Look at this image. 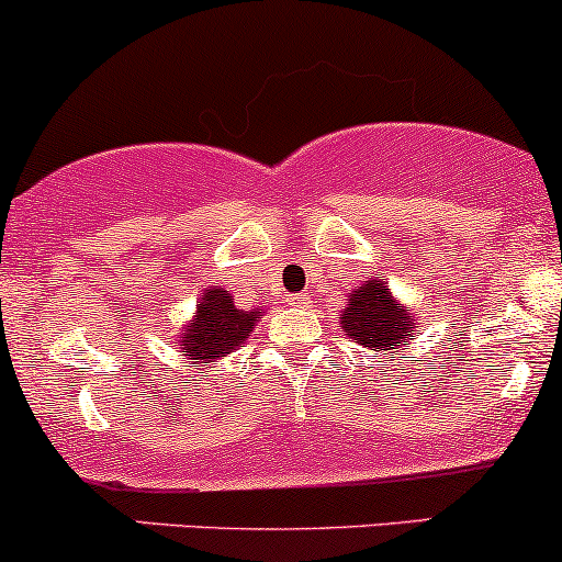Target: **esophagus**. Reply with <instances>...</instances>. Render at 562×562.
I'll list each match as a JSON object with an SVG mask.
<instances>
[{
  "mask_svg": "<svg viewBox=\"0 0 562 562\" xmlns=\"http://www.w3.org/2000/svg\"><path fill=\"white\" fill-rule=\"evenodd\" d=\"M313 302V297L307 292H302V294H297V297L292 300V305H297V307H307Z\"/></svg>",
  "mask_w": 562,
  "mask_h": 562,
  "instance_id": "34e87169",
  "label": "esophagus"
}]
</instances>
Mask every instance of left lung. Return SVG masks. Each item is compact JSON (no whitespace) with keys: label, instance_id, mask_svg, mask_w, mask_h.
Returning <instances> with one entry per match:
<instances>
[{"label":"left lung","instance_id":"left-lung-1","mask_svg":"<svg viewBox=\"0 0 562 562\" xmlns=\"http://www.w3.org/2000/svg\"><path fill=\"white\" fill-rule=\"evenodd\" d=\"M342 329L363 348L398 352L412 337L414 315L403 311L382 283L369 281L350 294L348 311L342 313Z\"/></svg>","mask_w":562,"mask_h":562}]
</instances>
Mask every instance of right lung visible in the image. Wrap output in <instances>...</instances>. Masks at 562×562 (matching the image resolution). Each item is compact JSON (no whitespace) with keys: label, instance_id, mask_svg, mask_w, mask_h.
<instances>
[{"label":"right lung","instance_id":"right-lung-1","mask_svg":"<svg viewBox=\"0 0 562 562\" xmlns=\"http://www.w3.org/2000/svg\"><path fill=\"white\" fill-rule=\"evenodd\" d=\"M257 313L260 311H238L223 289H206L201 294L196 318L182 334V352L191 356V361L206 363L210 358L241 348L255 329Z\"/></svg>","mask_w":562,"mask_h":562}]
</instances>
